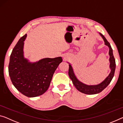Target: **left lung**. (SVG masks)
Returning <instances> with one entry per match:
<instances>
[{"mask_svg": "<svg viewBox=\"0 0 123 123\" xmlns=\"http://www.w3.org/2000/svg\"><path fill=\"white\" fill-rule=\"evenodd\" d=\"M99 34L101 35V36L102 37L103 40L105 42V44L107 45V46H108L109 48V56H109V62H110V68L111 69V71L108 76L105 79V80L102 81L101 84L97 85H86L82 84V82H80V81L77 80L76 76H75L72 67H71V65L69 64V72H68V74H69V76L70 77V78L71 80H72L74 85L75 87L76 88V89L79 91L80 92L85 94H94L98 93L99 92H102L105 88L107 87V86L109 84H110V82H111V81H112L114 75L116 64V60H115V58L114 57V55H113V49L112 47L111 46L110 43L108 42V41L107 40V39L105 38V37L102 34L100 33Z\"/></svg>", "mask_w": 123, "mask_h": 123, "instance_id": "obj_1", "label": "left lung"}]
</instances>
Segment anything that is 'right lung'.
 Returning a JSON list of instances; mask_svg holds the SVG:
<instances>
[{"instance_id":"add662e5","label":"right lung","mask_w":123,"mask_h":123,"mask_svg":"<svg viewBox=\"0 0 123 123\" xmlns=\"http://www.w3.org/2000/svg\"><path fill=\"white\" fill-rule=\"evenodd\" d=\"M22 36L11 53L9 64V74L12 84L18 91L28 97L42 95L48 90L53 75L63 61L62 57L44 58L31 63L24 57Z\"/></svg>"}]
</instances>
